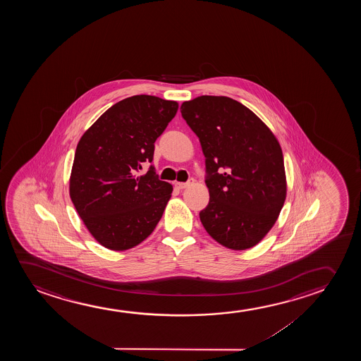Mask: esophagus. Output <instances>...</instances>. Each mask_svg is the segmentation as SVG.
<instances>
[{"label": "esophagus", "mask_w": 361, "mask_h": 361, "mask_svg": "<svg viewBox=\"0 0 361 361\" xmlns=\"http://www.w3.org/2000/svg\"><path fill=\"white\" fill-rule=\"evenodd\" d=\"M192 183L193 178H191L188 183H175V188H178V190H183V188H186L188 186H190V185H192Z\"/></svg>", "instance_id": "obj_1"}]
</instances>
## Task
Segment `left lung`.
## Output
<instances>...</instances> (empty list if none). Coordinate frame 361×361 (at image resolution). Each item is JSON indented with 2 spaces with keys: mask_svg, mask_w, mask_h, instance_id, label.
<instances>
[{
  "mask_svg": "<svg viewBox=\"0 0 361 361\" xmlns=\"http://www.w3.org/2000/svg\"><path fill=\"white\" fill-rule=\"evenodd\" d=\"M206 158L208 234L232 250L255 247L277 221L286 200V173L276 137L257 114L226 96L181 104Z\"/></svg>",
  "mask_w": 361,
  "mask_h": 361,
  "instance_id": "left-lung-1",
  "label": "left lung"
}]
</instances>
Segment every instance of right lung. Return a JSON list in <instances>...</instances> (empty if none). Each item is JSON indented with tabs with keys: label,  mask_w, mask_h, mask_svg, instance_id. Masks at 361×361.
<instances>
[{
	"label": "right lung",
	"mask_w": 361,
	"mask_h": 361,
	"mask_svg": "<svg viewBox=\"0 0 361 361\" xmlns=\"http://www.w3.org/2000/svg\"><path fill=\"white\" fill-rule=\"evenodd\" d=\"M176 101L137 94L107 109L79 140L70 175V197L97 242L122 252L153 233L173 186L150 166L154 143L178 112Z\"/></svg>",
	"instance_id": "right-lung-1"
}]
</instances>
